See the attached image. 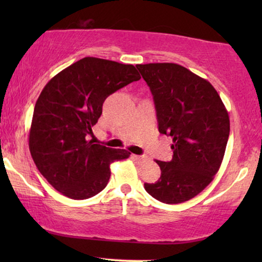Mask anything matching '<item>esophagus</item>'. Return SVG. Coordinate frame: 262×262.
<instances>
[{
  "label": "esophagus",
  "instance_id": "obj_1",
  "mask_svg": "<svg viewBox=\"0 0 262 262\" xmlns=\"http://www.w3.org/2000/svg\"><path fill=\"white\" fill-rule=\"evenodd\" d=\"M132 159L135 161H138V162H141V161H145L146 157L145 156H139V155H131Z\"/></svg>",
  "mask_w": 262,
  "mask_h": 262
}]
</instances>
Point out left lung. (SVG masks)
Here are the masks:
<instances>
[{"instance_id":"8db88e82","label":"left lung","mask_w":262,"mask_h":262,"mask_svg":"<svg viewBox=\"0 0 262 262\" xmlns=\"http://www.w3.org/2000/svg\"><path fill=\"white\" fill-rule=\"evenodd\" d=\"M155 102L160 134L173 137V159L145 191L166 204L199 194L220 170L230 132L221 96L205 78L175 63L137 64Z\"/></svg>"}]
</instances>
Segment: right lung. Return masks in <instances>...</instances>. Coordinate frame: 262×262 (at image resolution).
<instances>
[{"mask_svg": "<svg viewBox=\"0 0 262 262\" xmlns=\"http://www.w3.org/2000/svg\"><path fill=\"white\" fill-rule=\"evenodd\" d=\"M139 78L131 64L84 57L46 83L35 102L30 151L42 177L63 195L82 200L98 194L110 180L111 163L131 155L87 137L107 96Z\"/></svg>", "mask_w": 262, "mask_h": 262, "instance_id": "obj_1", "label": "right lung"}]
</instances>
